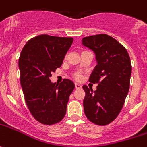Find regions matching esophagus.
<instances>
[{"label": "esophagus", "instance_id": "obj_1", "mask_svg": "<svg viewBox=\"0 0 147 147\" xmlns=\"http://www.w3.org/2000/svg\"><path fill=\"white\" fill-rule=\"evenodd\" d=\"M75 87H76V89H80L81 88V85L80 84H75Z\"/></svg>", "mask_w": 147, "mask_h": 147}]
</instances>
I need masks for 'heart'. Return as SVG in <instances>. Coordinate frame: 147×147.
Listing matches in <instances>:
<instances>
[{
    "instance_id": "b5f03b06",
    "label": "heart",
    "mask_w": 147,
    "mask_h": 147,
    "mask_svg": "<svg viewBox=\"0 0 147 147\" xmlns=\"http://www.w3.org/2000/svg\"><path fill=\"white\" fill-rule=\"evenodd\" d=\"M84 52H86V51H83L82 53H84ZM72 77H73L75 80H80L81 79V77H82V76H81V74L80 73V72H75V73H73V75H72Z\"/></svg>"
}]
</instances>
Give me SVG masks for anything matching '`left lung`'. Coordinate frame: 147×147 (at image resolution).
Listing matches in <instances>:
<instances>
[{
    "label": "left lung",
    "instance_id": "obj_1",
    "mask_svg": "<svg viewBox=\"0 0 147 147\" xmlns=\"http://www.w3.org/2000/svg\"><path fill=\"white\" fill-rule=\"evenodd\" d=\"M82 40L84 45L94 50L98 61L89 80L98 84L97 90L83 85L84 114L94 124L107 125L118 116L129 93L130 58L126 49L108 35L89 36Z\"/></svg>",
    "mask_w": 147,
    "mask_h": 147
}]
</instances>
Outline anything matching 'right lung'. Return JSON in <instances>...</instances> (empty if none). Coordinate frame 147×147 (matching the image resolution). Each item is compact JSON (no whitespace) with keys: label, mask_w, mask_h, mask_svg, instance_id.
I'll return each mask as SVG.
<instances>
[{"label":"right lung","mask_w":147,"mask_h":147,"mask_svg":"<svg viewBox=\"0 0 147 147\" xmlns=\"http://www.w3.org/2000/svg\"><path fill=\"white\" fill-rule=\"evenodd\" d=\"M72 42V37L40 35L30 39L20 53L18 67L25 102L40 124H57L66 115L75 84L67 79L53 84L49 77L63 64Z\"/></svg>","instance_id":"obj_1"}]
</instances>
